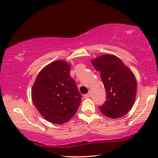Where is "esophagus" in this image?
Returning a JSON list of instances; mask_svg holds the SVG:
<instances>
[{
  "label": "esophagus",
  "instance_id": "obj_1",
  "mask_svg": "<svg viewBox=\"0 0 158 158\" xmlns=\"http://www.w3.org/2000/svg\"><path fill=\"white\" fill-rule=\"evenodd\" d=\"M90 97V92H88V94H85V95H84L85 99H87V98H89Z\"/></svg>",
  "mask_w": 158,
  "mask_h": 158
}]
</instances>
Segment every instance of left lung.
Here are the masks:
<instances>
[{
  "label": "left lung",
  "instance_id": "1",
  "mask_svg": "<svg viewBox=\"0 0 158 158\" xmlns=\"http://www.w3.org/2000/svg\"><path fill=\"white\" fill-rule=\"evenodd\" d=\"M106 88V101L99 110L112 119L122 117L131 110L137 93L136 78L122 60L116 56L106 54L91 61Z\"/></svg>",
  "mask_w": 158,
  "mask_h": 158
}]
</instances>
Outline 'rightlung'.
I'll return each instance as SVG.
<instances>
[{
  "label": "right lung",
  "instance_id": "1",
  "mask_svg": "<svg viewBox=\"0 0 158 158\" xmlns=\"http://www.w3.org/2000/svg\"><path fill=\"white\" fill-rule=\"evenodd\" d=\"M70 65L57 60L44 67L32 86V99L45 119L63 124L75 115L81 95L70 75Z\"/></svg>",
  "mask_w": 158,
  "mask_h": 158
}]
</instances>
